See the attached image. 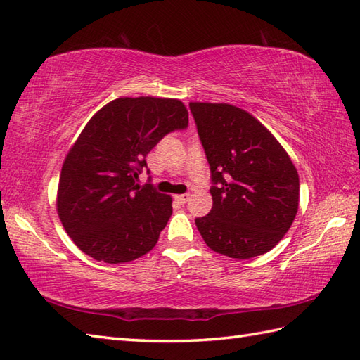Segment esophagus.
<instances>
[{"label":"esophagus","mask_w":360,"mask_h":360,"mask_svg":"<svg viewBox=\"0 0 360 360\" xmlns=\"http://www.w3.org/2000/svg\"><path fill=\"white\" fill-rule=\"evenodd\" d=\"M176 200H178L179 204H186L190 200V193H182L176 196Z\"/></svg>","instance_id":"1"}]
</instances>
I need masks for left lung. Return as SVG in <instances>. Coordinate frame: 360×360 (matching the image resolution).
<instances>
[{
    "instance_id": "left-lung-1",
    "label": "left lung",
    "mask_w": 360,
    "mask_h": 360,
    "mask_svg": "<svg viewBox=\"0 0 360 360\" xmlns=\"http://www.w3.org/2000/svg\"><path fill=\"white\" fill-rule=\"evenodd\" d=\"M212 174L213 207L196 218L205 244L231 258L269 252L297 215L298 174L278 141L241 108L188 105Z\"/></svg>"
}]
</instances>
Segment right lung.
I'll list each match as a JSON object with an SVG mask.
<instances>
[{
    "instance_id": "obj_1",
    "label": "right lung",
    "mask_w": 360,
    "mask_h": 360,
    "mask_svg": "<svg viewBox=\"0 0 360 360\" xmlns=\"http://www.w3.org/2000/svg\"><path fill=\"white\" fill-rule=\"evenodd\" d=\"M188 127L174 98L120 97L97 111L68 153L57 210L65 231L97 262H133L156 246L172 198L137 179L145 156L168 133Z\"/></svg>"
}]
</instances>
